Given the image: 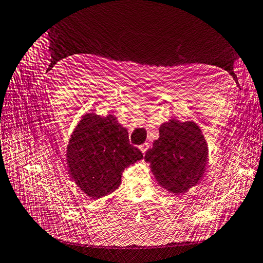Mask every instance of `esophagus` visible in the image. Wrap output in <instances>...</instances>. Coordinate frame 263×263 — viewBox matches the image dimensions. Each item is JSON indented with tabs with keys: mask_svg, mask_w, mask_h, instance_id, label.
Instances as JSON below:
<instances>
[{
	"mask_svg": "<svg viewBox=\"0 0 263 263\" xmlns=\"http://www.w3.org/2000/svg\"><path fill=\"white\" fill-rule=\"evenodd\" d=\"M139 148H140V151H141L142 153H145V152L147 151V148H148V144H147V143L141 144V145L139 146Z\"/></svg>",
	"mask_w": 263,
	"mask_h": 263,
	"instance_id": "obj_1",
	"label": "esophagus"
}]
</instances>
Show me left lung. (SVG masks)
I'll return each mask as SVG.
<instances>
[{
	"mask_svg": "<svg viewBox=\"0 0 263 263\" xmlns=\"http://www.w3.org/2000/svg\"><path fill=\"white\" fill-rule=\"evenodd\" d=\"M159 133L144 160L162 189L175 195L185 194L205 175L207 141L194 121L168 120L161 124Z\"/></svg>",
	"mask_w": 263,
	"mask_h": 263,
	"instance_id": "1",
	"label": "left lung"
}]
</instances>
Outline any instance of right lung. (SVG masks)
<instances>
[{
    "instance_id": "1",
    "label": "right lung",
    "mask_w": 263,
    "mask_h": 263,
    "mask_svg": "<svg viewBox=\"0 0 263 263\" xmlns=\"http://www.w3.org/2000/svg\"><path fill=\"white\" fill-rule=\"evenodd\" d=\"M143 159L114 115L87 112L74 126L66 148L68 174L88 197L98 199L121 184L125 167Z\"/></svg>"
}]
</instances>
